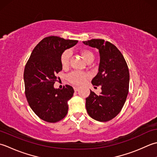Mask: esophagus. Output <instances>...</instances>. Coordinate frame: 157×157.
<instances>
[{
	"instance_id": "esophagus-1",
	"label": "esophagus",
	"mask_w": 157,
	"mask_h": 157,
	"mask_svg": "<svg viewBox=\"0 0 157 157\" xmlns=\"http://www.w3.org/2000/svg\"><path fill=\"white\" fill-rule=\"evenodd\" d=\"M79 89H80L79 87H77V86H74V89L75 91H77Z\"/></svg>"
}]
</instances>
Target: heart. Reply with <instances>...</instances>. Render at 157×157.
Wrapping results in <instances>:
<instances>
[{
    "label": "heart",
    "instance_id": "heart-1",
    "mask_svg": "<svg viewBox=\"0 0 157 157\" xmlns=\"http://www.w3.org/2000/svg\"><path fill=\"white\" fill-rule=\"evenodd\" d=\"M81 55L87 63L93 62L94 59V54L89 49H82L81 52ZM70 56H71V53L69 50H66L63 52L60 57V62L63 68H66L68 67L70 63ZM88 75L87 73L75 71L70 73V75L67 76L68 81L75 85H81L85 81V80L88 78Z\"/></svg>",
    "mask_w": 157,
    "mask_h": 157
}]
</instances>
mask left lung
<instances>
[{"instance_id":"8db88e82","label":"left lung","mask_w":157,"mask_h":157,"mask_svg":"<svg viewBox=\"0 0 157 157\" xmlns=\"http://www.w3.org/2000/svg\"><path fill=\"white\" fill-rule=\"evenodd\" d=\"M82 43L97 48L100 57L98 73L91 83L101 85V92L98 95L90 91L86 98V109L92 119L106 122L120 113L126 101L129 92V69L123 54L111 43L103 39Z\"/></svg>"}]
</instances>
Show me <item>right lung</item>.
I'll list each match as a JSON object with an SVG mask.
<instances>
[{"label": "right lung", "instance_id": "add662e5", "mask_svg": "<svg viewBox=\"0 0 157 157\" xmlns=\"http://www.w3.org/2000/svg\"><path fill=\"white\" fill-rule=\"evenodd\" d=\"M77 43L55 36L44 38L25 64L24 80L28 104L40 119L48 123L58 122L68 113V101L73 96L74 89L68 85L62 89H55L53 85L56 75L62 70L61 55Z\"/></svg>", "mask_w": 157, "mask_h": 157}]
</instances>
